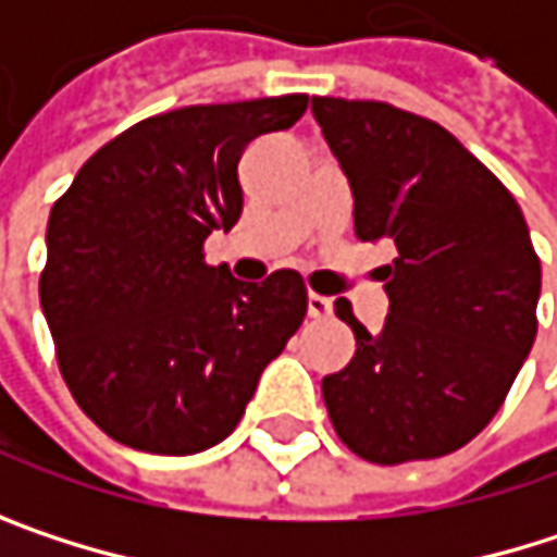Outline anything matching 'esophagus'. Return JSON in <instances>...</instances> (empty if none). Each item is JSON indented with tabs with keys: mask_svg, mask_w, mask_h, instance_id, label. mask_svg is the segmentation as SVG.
Masks as SVG:
<instances>
[{
	"mask_svg": "<svg viewBox=\"0 0 557 557\" xmlns=\"http://www.w3.org/2000/svg\"><path fill=\"white\" fill-rule=\"evenodd\" d=\"M309 315L312 319H322V315H332V299L329 296H319V293H309V302H306Z\"/></svg>",
	"mask_w": 557,
	"mask_h": 557,
	"instance_id": "1",
	"label": "esophagus"
}]
</instances>
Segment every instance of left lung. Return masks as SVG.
<instances>
[{
    "instance_id": "1",
    "label": "left lung",
    "mask_w": 557,
    "mask_h": 557,
    "mask_svg": "<svg viewBox=\"0 0 557 557\" xmlns=\"http://www.w3.org/2000/svg\"><path fill=\"white\" fill-rule=\"evenodd\" d=\"M312 115L351 183L355 235L396 245L381 332L335 302L358 348L322 381L329 419L374 465L451 455L497 416L535 342L542 264L522 209L422 115L332 96H312Z\"/></svg>"
}]
</instances>
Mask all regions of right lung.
Masks as SVG:
<instances>
[{"label":"right lung","instance_id":"obj_1","mask_svg":"<svg viewBox=\"0 0 557 557\" xmlns=\"http://www.w3.org/2000/svg\"><path fill=\"white\" fill-rule=\"evenodd\" d=\"M309 96L186 106L102 145L48 219L41 309L79 409L151 455L219 445L306 315V283H245L202 245L242 215L245 148Z\"/></svg>","mask_w":557,"mask_h":557}]
</instances>
